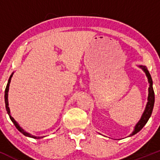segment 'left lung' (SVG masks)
Returning a JSON list of instances; mask_svg holds the SVG:
<instances>
[{"label":"left lung","instance_id":"obj_1","mask_svg":"<svg viewBox=\"0 0 160 160\" xmlns=\"http://www.w3.org/2000/svg\"><path fill=\"white\" fill-rule=\"evenodd\" d=\"M138 67L141 68L143 70V71L145 73L147 78L148 79L149 88H148V102H147L146 107H145L144 111L143 112L142 115H141V119L139 120L138 122H137V124L135 126L133 132L130 134L129 137L132 136V135H135V134L138 132L141 129H142V128L145 126V124L148 122V120H149L150 116L152 114V112H153L154 102H155V95H154V91L153 88V80H152L151 76H150L149 71H148V70L146 68V66L138 65Z\"/></svg>","mask_w":160,"mask_h":160}]
</instances>
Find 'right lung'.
I'll return each mask as SVG.
<instances>
[{
	"label": "right lung",
	"instance_id": "1",
	"mask_svg": "<svg viewBox=\"0 0 160 160\" xmlns=\"http://www.w3.org/2000/svg\"><path fill=\"white\" fill-rule=\"evenodd\" d=\"M12 75H13V72L12 73V74L10 75V78H9L8 80V82H7V86H6V89H5V94H4V98H5V107H6V110H7V113H8L9 117H10L11 121H12V122H13V124L15 125V126L17 128L18 130L21 133H22L26 137H29V138H34V139H40V138H43L44 136L43 137H38V136H35V135H33L32 134L27 132L26 131H25V130L23 129L21 127V126H19V124L15 120V119L13 118V117H12L10 114V108H9V102H8V92H9V87H10V81H11V78H12Z\"/></svg>",
	"mask_w": 160,
	"mask_h": 160
}]
</instances>
